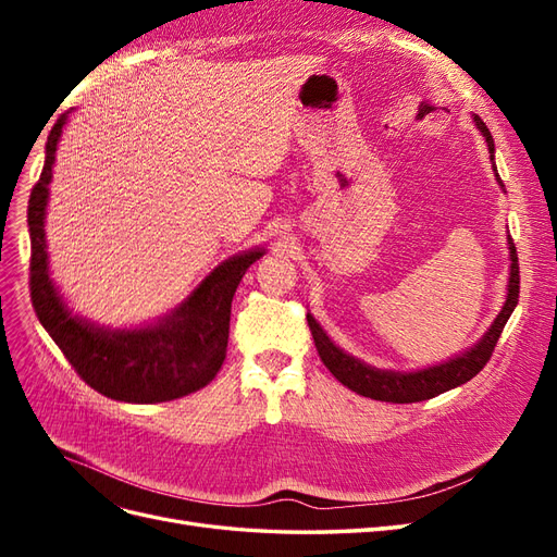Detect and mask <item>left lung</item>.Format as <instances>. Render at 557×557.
Segmentation results:
<instances>
[{
  "label": "left lung",
  "instance_id": "8db88e82",
  "mask_svg": "<svg viewBox=\"0 0 557 557\" xmlns=\"http://www.w3.org/2000/svg\"><path fill=\"white\" fill-rule=\"evenodd\" d=\"M474 125L485 137L487 153H491V162H493V172L504 190V183H502V178L497 174V166H495V141L491 137V129L485 127V123L479 115H474ZM509 260H511V267H509L507 301H504L502 311L497 313L493 325L487 327V332L481 336V339L471 348L458 352L455 358H448L446 362L432 364L425 369H413V372L379 369V367L367 364L358 358H352L350 352L336 346L327 336V332L318 325V320L311 313H307L320 360H323V364L334 374V379L344 383L346 387H350L352 393H358L362 397H372L379 401H393V404L423 401V399H430V397H436V395L450 391V387H458V385L471 381L485 367V362L491 360L499 334L518 305L520 276H518V256H516V246L511 242V234H509Z\"/></svg>",
  "mask_w": 557,
  "mask_h": 557
}]
</instances>
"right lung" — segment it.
<instances>
[{
	"label": "right lung",
	"instance_id": "right-lung-1",
	"mask_svg": "<svg viewBox=\"0 0 557 557\" xmlns=\"http://www.w3.org/2000/svg\"><path fill=\"white\" fill-rule=\"evenodd\" d=\"M70 113H62L46 141L44 172L29 195L32 239L29 293L39 323L76 374L104 397L129 404L178 399L213 381L223 367L230 336L232 297L246 269L264 256L250 248L218 264L181 305L144 327L111 330L72 313L48 272L46 207L55 150Z\"/></svg>",
	"mask_w": 557,
	"mask_h": 557
}]
</instances>
